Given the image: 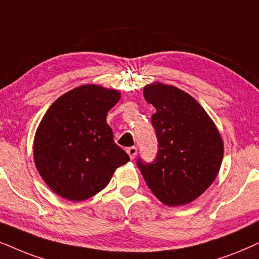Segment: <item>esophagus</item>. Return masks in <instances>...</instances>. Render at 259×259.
<instances>
[{
	"mask_svg": "<svg viewBox=\"0 0 259 259\" xmlns=\"http://www.w3.org/2000/svg\"><path fill=\"white\" fill-rule=\"evenodd\" d=\"M126 153H127V155H129V156H130V158H132V160H134V158H135V156L137 155V148H136V147H130V148H127Z\"/></svg>",
	"mask_w": 259,
	"mask_h": 259,
	"instance_id": "esophagus-1",
	"label": "esophagus"
}]
</instances>
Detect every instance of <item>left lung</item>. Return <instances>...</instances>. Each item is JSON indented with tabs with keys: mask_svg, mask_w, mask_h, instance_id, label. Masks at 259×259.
Listing matches in <instances>:
<instances>
[{
	"mask_svg": "<svg viewBox=\"0 0 259 259\" xmlns=\"http://www.w3.org/2000/svg\"><path fill=\"white\" fill-rule=\"evenodd\" d=\"M158 150L150 163L137 167L155 196L168 206L189 204L207 189L219 173L224 155L222 136L204 108L171 85L144 86Z\"/></svg>",
	"mask_w": 259,
	"mask_h": 259,
	"instance_id": "left-lung-1",
	"label": "left lung"
}]
</instances>
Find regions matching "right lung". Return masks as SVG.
Masks as SVG:
<instances>
[{
    "label": "right lung",
    "mask_w": 259,
    "mask_h": 259,
    "mask_svg": "<svg viewBox=\"0 0 259 259\" xmlns=\"http://www.w3.org/2000/svg\"><path fill=\"white\" fill-rule=\"evenodd\" d=\"M120 94L98 85H82L50 106L34 139V162L54 193L82 201L103 188L130 160L113 141L106 115Z\"/></svg>",
    "instance_id": "right-lung-1"
}]
</instances>
